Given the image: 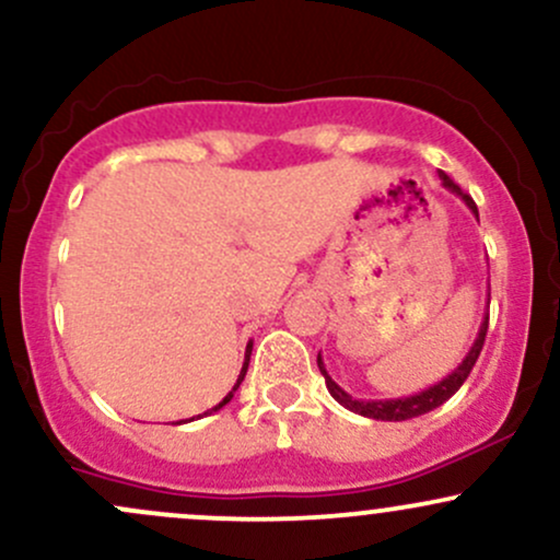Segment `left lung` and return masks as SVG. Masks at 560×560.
<instances>
[{"label": "left lung", "mask_w": 560, "mask_h": 560, "mask_svg": "<svg viewBox=\"0 0 560 560\" xmlns=\"http://www.w3.org/2000/svg\"><path fill=\"white\" fill-rule=\"evenodd\" d=\"M440 178H442V186L453 191V195H458L460 199H464V202L468 205V210H471V213L477 215V221H479V210H477V205H474V199L464 195V191H460V186L455 184L453 178L447 176V173L440 171ZM487 324H490V316H485V320H481L479 334H477V339H474L471 350H468L464 363H460L458 369L453 371V374H447L445 378H442V382H436L434 387L416 392V395H410V397H397V400H355V397L347 395V392L329 376V371H326L324 361H320V352H318V369L326 378V389H329V395L339 405H345L347 410H352V413L365 416V419H376V421H408V419H416V416L429 413V410L440 408L442 402H447L450 397H453L455 392L460 389V384L466 382L468 374H471L474 363H477L481 347H485Z\"/></svg>", "instance_id": "1"}]
</instances>
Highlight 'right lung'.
Here are the masks:
<instances>
[{
    "mask_svg": "<svg viewBox=\"0 0 560 560\" xmlns=\"http://www.w3.org/2000/svg\"><path fill=\"white\" fill-rule=\"evenodd\" d=\"M249 352H253V342H249V345H247V350H244V365H242V371H240V378H236L234 389H231V392H229V395H226V397H223V400L215 405V408H210V410H208V413H215V410H221V408H223V405H226V402H231V397H234V392H236V389H240V384L244 382V374H247V365H249ZM189 421H191V419H189Z\"/></svg>",
    "mask_w": 560,
    "mask_h": 560,
    "instance_id": "add662e5",
    "label": "right lung"
}]
</instances>
